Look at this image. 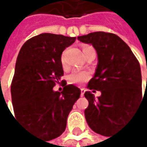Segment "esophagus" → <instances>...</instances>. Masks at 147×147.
<instances>
[{
	"label": "esophagus",
	"mask_w": 147,
	"mask_h": 147,
	"mask_svg": "<svg viewBox=\"0 0 147 147\" xmlns=\"http://www.w3.org/2000/svg\"><path fill=\"white\" fill-rule=\"evenodd\" d=\"M85 91H86V90H85L84 88H82V89H81V97H84Z\"/></svg>",
	"instance_id": "obj_1"
}]
</instances>
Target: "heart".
<instances>
[{
	"instance_id": "b5f03b06",
	"label": "heart",
	"mask_w": 147,
	"mask_h": 147,
	"mask_svg": "<svg viewBox=\"0 0 147 147\" xmlns=\"http://www.w3.org/2000/svg\"><path fill=\"white\" fill-rule=\"evenodd\" d=\"M90 46H85L84 49L89 48ZM61 62L63 66H65V59H64V52L62 55L61 57ZM90 78V74L87 71H78V70H74L72 71L68 77V82L70 84H81L86 81H88Z\"/></svg>"
}]
</instances>
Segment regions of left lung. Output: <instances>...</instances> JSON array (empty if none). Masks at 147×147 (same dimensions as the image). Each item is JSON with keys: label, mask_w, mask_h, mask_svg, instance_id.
Segmentation results:
<instances>
[{"label": "left lung", "mask_w": 147, "mask_h": 147, "mask_svg": "<svg viewBox=\"0 0 147 147\" xmlns=\"http://www.w3.org/2000/svg\"><path fill=\"white\" fill-rule=\"evenodd\" d=\"M78 39L91 44L98 60L87 87L92 92L100 90L101 96L95 99L90 91L84 93L89 101L85 119L92 131L109 137L125 123L146 96L145 92L142 98L140 65L129 46L115 34L98 31Z\"/></svg>", "instance_id": "left-lung-1"}]
</instances>
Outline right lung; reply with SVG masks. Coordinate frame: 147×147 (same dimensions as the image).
Segmentation results:
<instances>
[{"instance_id": "1", "label": "right lung", "mask_w": 147, "mask_h": 147, "mask_svg": "<svg viewBox=\"0 0 147 147\" xmlns=\"http://www.w3.org/2000/svg\"><path fill=\"white\" fill-rule=\"evenodd\" d=\"M76 37L43 33L28 39L22 47L11 84L16 118L47 141L65 131L67 118L81 90L63 80V91L53 87L61 81L63 51Z\"/></svg>"}]
</instances>
